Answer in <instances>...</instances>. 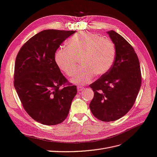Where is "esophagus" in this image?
Masks as SVG:
<instances>
[{
	"instance_id": "obj_1",
	"label": "esophagus",
	"mask_w": 157,
	"mask_h": 157,
	"mask_svg": "<svg viewBox=\"0 0 157 157\" xmlns=\"http://www.w3.org/2000/svg\"><path fill=\"white\" fill-rule=\"evenodd\" d=\"M77 88H78V91H82L83 89H84V88H83V87H82V86H78Z\"/></svg>"
}]
</instances>
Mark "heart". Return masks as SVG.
Here are the masks:
<instances>
[{
  "label": "heart",
  "mask_w": 157,
  "mask_h": 157,
  "mask_svg": "<svg viewBox=\"0 0 157 157\" xmlns=\"http://www.w3.org/2000/svg\"><path fill=\"white\" fill-rule=\"evenodd\" d=\"M116 56V49L110 40L91 32L74 35L66 42V48L55 53L56 63L64 74L73 76L79 60L82 68L71 79L77 84L91 82L94 75L101 76L108 72Z\"/></svg>",
  "instance_id": "obj_1"
}]
</instances>
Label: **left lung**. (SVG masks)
<instances>
[{
	"instance_id": "1",
	"label": "left lung",
	"mask_w": 157,
	"mask_h": 157,
	"mask_svg": "<svg viewBox=\"0 0 157 157\" xmlns=\"http://www.w3.org/2000/svg\"><path fill=\"white\" fill-rule=\"evenodd\" d=\"M107 33L115 46L114 62L108 72L89 85L95 93L89 108L103 122L115 121L127 114L141 85L140 61L132 46L114 31Z\"/></svg>"
}]
</instances>
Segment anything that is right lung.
<instances>
[{
	"instance_id": "right-lung-1",
	"label": "right lung",
	"mask_w": 157,
	"mask_h": 157,
	"mask_svg": "<svg viewBox=\"0 0 157 157\" xmlns=\"http://www.w3.org/2000/svg\"><path fill=\"white\" fill-rule=\"evenodd\" d=\"M75 31L47 29L24 43L17 53L14 86L22 106L31 118L47 126L67 118L77 87L61 73L55 52Z\"/></svg>"
}]
</instances>
